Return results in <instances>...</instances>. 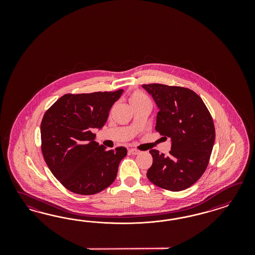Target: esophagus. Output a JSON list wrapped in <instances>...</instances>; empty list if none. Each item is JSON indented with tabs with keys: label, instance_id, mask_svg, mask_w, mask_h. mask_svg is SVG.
Returning a JSON list of instances; mask_svg holds the SVG:
<instances>
[{
	"label": "esophagus",
	"instance_id": "1",
	"mask_svg": "<svg viewBox=\"0 0 255 255\" xmlns=\"http://www.w3.org/2000/svg\"><path fill=\"white\" fill-rule=\"evenodd\" d=\"M129 152L132 155H137L141 153V151H140V150H138V149H134V148H131V149H130V150H129Z\"/></svg>",
	"mask_w": 255,
	"mask_h": 255
}]
</instances>
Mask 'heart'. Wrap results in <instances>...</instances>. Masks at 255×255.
I'll return each mask as SVG.
<instances>
[{"mask_svg": "<svg viewBox=\"0 0 255 255\" xmlns=\"http://www.w3.org/2000/svg\"><path fill=\"white\" fill-rule=\"evenodd\" d=\"M129 102L131 107H135V106H141V105H150L151 103L150 100L148 99L147 95L145 93H141V92H133L129 97Z\"/></svg>", "mask_w": 255, "mask_h": 255, "instance_id": "1", "label": "heart"}]
</instances>
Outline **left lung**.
<instances>
[{"label": "left lung", "instance_id": "obj_1", "mask_svg": "<svg viewBox=\"0 0 255 255\" xmlns=\"http://www.w3.org/2000/svg\"><path fill=\"white\" fill-rule=\"evenodd\" d=\"M142 87L159 109L155 130L171 139L168 156L149 150L153 162L147 178L168 191L185 190L209 164L215 141L213 120L200 96L190 89L155 83Z\"/></svg>", "mask_w": 255, "mask_h": 255}]
</instances>
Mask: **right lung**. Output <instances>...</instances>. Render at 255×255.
<instances>
[{
  "instance_id": "1",
  "label": "right lung",
  "mask_w": 255,
  "mask_h": 255,
  "mask_svg": "<svg viewBox=\"0 0 255 255\" xmlns=\"http://www.w3.org/2000/svg\"><path fill=\"white\" fill-rule=\"evenodd\" d=\"M124 90L65 94L55 102L41 123L42 152L62 185L73 193H100L115 180L126 147L108 150L94 139V129L108 121L110 108Z\"/></svg>"
}]
</instances>
